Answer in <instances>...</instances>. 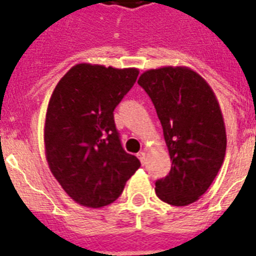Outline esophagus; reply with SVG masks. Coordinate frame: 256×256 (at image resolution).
Wrapping results in <instances>:
<instances>
[{
    "mask_svg": "<svg viewBox=\"0 0 256 256\" xmlns=\"http://www.w3.org/2000/svg\"><path fill=\"white\" fill-rule=\"evenodd\" d=\"M136 156L139 158V160H140V163H142V164L146 163V152H144V151H140V152L136 154Z\"/></svg>",
    "mask_w": 256,
    "mask_h": 256,
    "instance_id": "1",
    "label": "esophagus"
}]
</instances>
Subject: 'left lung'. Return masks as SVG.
<instances>
[{
    "label": "left lung",
    "instance_id": "obj_1",
    "mask_svg": "<svg viewBox=\"0 0 256 256\" xmlns=\"http://www.w3.org/2000/svg\"><path fill=\"white\" fill-rule=\"evenodd\" d=\"M138 84L156 109L172 160L170 174L155 182L156 196L186 206L206 192L225 159L220 104L206 81L186 67L146 70Z\"/></svg>",
    "mask_w": 256,
    "mask_h": 256
}]
</instances>
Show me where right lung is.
<instances>
[{"mask_svg":"<svg viewBox=\"0 0 256 256\" xmlns=\"http://www.w3.org/2000/svg\"><path fill=\"white\" fill-rule=\"evenodd\" d=\"M139 70L76 64L60 78L44 124L46 158L68 196L82 206H106L121 196L140 162L121 144L114 109Z\"/></svg>","mask_w":256,"mask_h":256,"instance_id":"right-lung-1","label":"right lung"}]
</instances>
